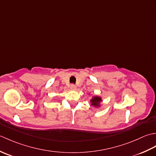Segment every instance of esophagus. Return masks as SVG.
<instances>
[{"label":"esophagus","instance_id":"obj_1","mask_svg":"<svg viewBox=\"0 0 156 156\" xmlns=\"http://www.w3.org/2000/svg\"><path fill=\"white\" fill-rule=\"evenodd\" d=\"M70 88H71V90H76V86H75L74 84H71V86H70Z\"/></svg>","mask_w":156,"mask_h":156}]
</instances>
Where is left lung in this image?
Returning a JSON list of instances; mask_svg holds the SVG:
<instances>
[{
    "label": "left lung",
    "instance_id": "8db88e82",
    "mask_svg": "<svg viewBox=\"0 0 156 156\" xmlns=\"http://www.w3.org/2000/svg\"><path fill=\"white\" fill-rule=\"evenodd\" d=\"M102 102V98L101 97L98 96H92V98H90V105L95 108H100L101 107V102Z\"/></svg>",
    "mask_w": 156,
    "mask_h": 156
}]
</instances>
